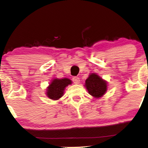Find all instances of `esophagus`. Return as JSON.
Instances as JSON below:
<instances>
[{
    "label": "esophagus",
    "mask_w": 148,
    "mask_h": 148,
    "mask_svg": "<svg viewBox=\"0 0 148 148\" xmlns=\"http://www.w3.org/2000/svg\"><path fill=\"white\" fill-rule=\"evenodd\" d=\"M72 81H73V82L75 84H78L80 82V78H79L78 77L74 76L72 78Z\"/></svg>",
    "instance_id": "obj_1"
}]
</instances>
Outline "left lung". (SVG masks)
I'll list each match as a JSON object with an SVG mask.
<instances>
[{"label":"left lung","instance_id":"left-lung-1","mask_svg":"<svg viewBox=\"0 0 148 148\" xmlns=\"http://www.w3.org/2000/svg\"><path fill=\"white\" fill-rule=\"evenodd\" d=\"M85 86L89 94L96 98L102 96L107 90L106 82L95 74L90 75L86 80Z\"/></svg>","mask_w":148,"mask_h":148}]
</instances>
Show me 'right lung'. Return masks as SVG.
I'll return each mask as SVG.
<instances>
[{
    "label": "right lung",
    "mask_w": 148,
    "mask_h": 148,
    "mask_svg": "<svg viewBox=\"0 0 148 148\" xmlns=\"http://www.w3.org/2000/svg\"><path fill=\"white\" fill-rule=\"evenodd\" d=\"M72 82L68 78L54 79L47 90V96L52 100H58L63 95L64 90Z\"/></svg>",
    "instance_id": "1"
}]
</instances>
